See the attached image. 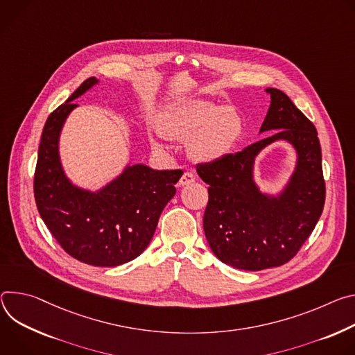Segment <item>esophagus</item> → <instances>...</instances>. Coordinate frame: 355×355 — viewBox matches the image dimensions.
<instances>
[{
    "instance_id": "34e87169",
    "label": "esophagus",
    "mask_w": 355,
    "mask_h": 355,
    "mask_svg": "<svg viewBox=\"0 0 355 355\" xmlns=\"http://www.w3.org/2000/svg\"><path fill=\"white\" fill-rule=\"evenodd\" d=\"M193 182H194V176L191 173H189V172H184L182 175V178L179 179V186H187V184H190Z\"/></svg>"
}]
</instances>
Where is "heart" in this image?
I'll use <instances>...</instances> for the list:
<instances>
[{
    "instance_id": "heart-1",
    "label": "heart",
    "mask_w": 355,
    "mask_h": 355,
    "mask_svg": "<svg viewBox=\"0 0 355 355\" xmlns=\"http://www.w3.org/2000/svg\"><path fill=\"white\" fill-rule=\"evenodd\" d=\"M243 132V118L237 110L202 98H187L176 104L161 121V134L169 139H187V153L199 164L224 159L237 146ZM150 144L155 149L164 148L157 137H152Z\"/></svg>"
}]
</instances>
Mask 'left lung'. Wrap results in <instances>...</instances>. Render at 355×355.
<instances>
[{"label":"left lung","instance_id":"8db88e82","mask_svg":"<svg viewBox=\"0 0 355 355\" xmlns=\"http://www.w3.org/2000/svg\"><path fill=\"white\" fill-rule=\"evenodd\" d=\"M265 92L270 105L259 134H272L218 162L198 166L202 180L210 184L203 217L207 243L221 262L244 270L291 261L316 227L326 199L316 128L284 92ZM278 140L295 149L297 164L286 186L269 193L254 180V157Z\"/></svg>","mask_w":355,"mask_h":355}]
</instances>
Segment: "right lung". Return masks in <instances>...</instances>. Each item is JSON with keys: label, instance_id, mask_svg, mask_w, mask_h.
Instances as JSON below:
<instances>
[{"label": "right lung", "instance_id": "right-lung-1", "mask_svg": "<svg viewBox=\"0 0 355 355\" xmlns=\"http://www.w3.org/2000/svg\"><path fill=\"white\" fill-rule=\"evenodd\" d=\"M96 85V77L87 78L48 116L37 150L33 191L39 214L70 257L93 266H118L135 259L149 245L183 172L128 164L96 191L74 184L60 161V134L77 107L73 101Z\"/></svg>", "mask_w": 355, "mask_h": 355}]
</instances>
